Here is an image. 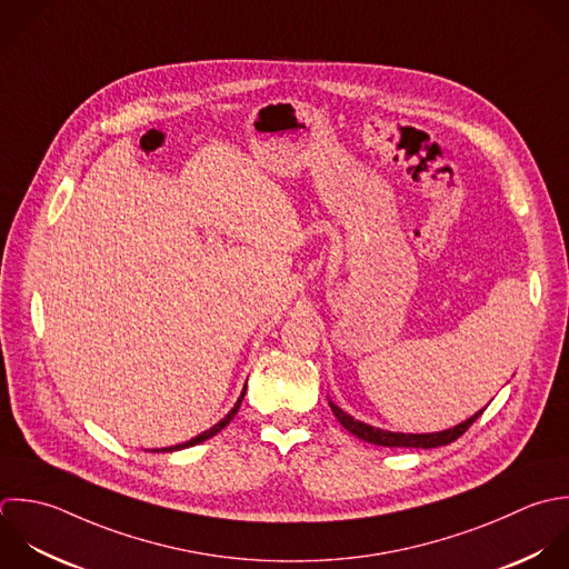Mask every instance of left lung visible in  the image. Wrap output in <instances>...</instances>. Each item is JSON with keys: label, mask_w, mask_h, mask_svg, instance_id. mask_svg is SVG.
Instances as JSON below:
<instances>
[{"label": "left lung", "mask_w": 569, "mask_h": 569, "mask_svg": "<svg viewBox=\"0 0 569 569\" xmlns=\"http://www.w3.org/2000/svg\"><path fill=\"white\" fill-rule=\"evenodd\" d=\"M330 408L335 412V417L339 419V423L352 432L355 437H359L361 441H368V443H375V446H383V448H423V450H430V448H439V446H448L452 441H457L461 435L468 432V428L483 415L477 412L475 417H470L468 421L450 428V430H443V432H430V435H403V432H388V430H381V428H372L363 421H357L355 417L346 415L339 406H335L330 401Z\"/></svg>", "instance_id": "1"}]
</instances>
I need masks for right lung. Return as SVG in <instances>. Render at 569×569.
<instances>
[{"mask_svg":"<svg viewBox=\"0 0 569 569\" xmlns=\"http://www.w3.org/2000/svg\"><path fill=\"white\" fill-rule=\"evenodd\" d=\"M243 395H246V388H243V392H241V397L237 399V403H234V408L219 421V423H214L210 430H206V432H201V435H197L194 439H190V441H186V443H179V446H172V448H161V450H152V452H174V450H183V448H192V446H197V443H203L206 439H210V437H214L217 432H221L232 419H234V415L239 412V406H241V401H243Z\"/></svg>","mask_w":569,"mask_h":569,"instance_id":"1","label":"right lung"}]
</instances>
